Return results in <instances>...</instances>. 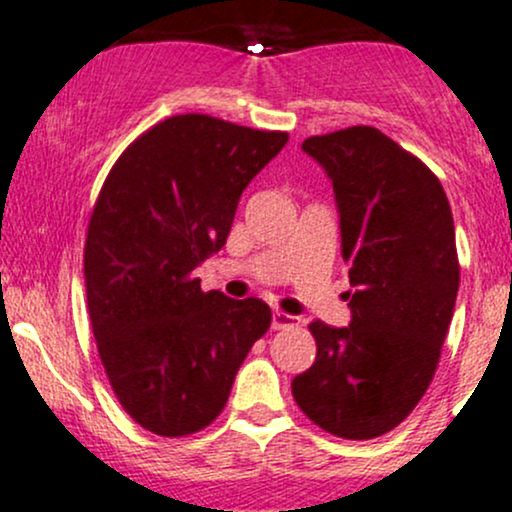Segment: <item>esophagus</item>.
<instances>
[{
	"label": "esophagus",
	"mask_w": 512,
	"mask_h": 512,
	"mask_svg": "<svg viewBox=\"0 0 512 512\" xmlns=\"http://www.w3.org/2000/svg\"><path fill=\"white\" fill-rule=\"evenodd\" d=\"M300 317H295V314H287V312H278V309H275L273 312V321H271V326L275 331H280V329H290V326H300Z\"/></svg>",
	"instance_id": "1"
}]
</instances>
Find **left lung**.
I'll use <instances>...</instances> for the list:
<instances>
[{
  "instance_id": "1",
  "label": "left lung",
  "mask_w": 512,
  "mask_h": 512,
  "mask_svg": "<svg viewBox=\"0 0 512 512\" xmlns=\"http://www.w3.org/2000/svg\"><path fill=\"white\" fill-rule=\"evenodd\" d=\"M302 149L333 183L353 317L343 329L309 324L317 360L292 396L326 433L380 438L438 367L459 287L452 210L438 176L370 125L307 137Z\"/></svg>"
}]
</instances>
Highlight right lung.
I'll list each match as a JSON object with an SVG mask.
<instances>
[{"instance_id":"add662e5","label":"right lung","mask_w":512,"mask_h":512,"mask_svg":"<svg viewBox=\"0 0 512 512\" xmlns=\"http://www.w3.org/2000/svg\"><path fill=\"white\" fill-rule=\"evenodd\" d=\"M285 142L186 113L137 137L103 183L84 246L86 307L108 382L149 433L210 426L271 326L266 302L203 292L193 271L227 244L241 193Z\"/></svg>"}]
</instances>
